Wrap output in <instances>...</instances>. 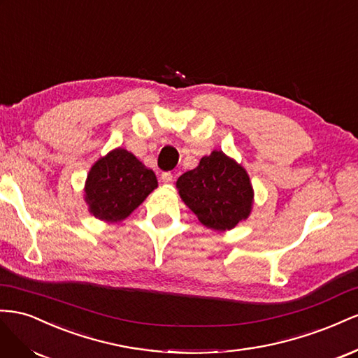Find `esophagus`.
<instances>
[{
  "instance_id": "34e87169",
  "label": "esophagus",
  "mask_w": 358,
  "mask_h": 358,
  "mask_svg": "<svg viewBox=\"0 0 358 358\" xmlns=\"http://www.w3.org/2000/svg\"><path fill=\"white\" fill-rule=\"evenodd\" d=\"M160 178H162L163 182H165V185H171V182L173 181V176L171 172H163Z\"/></svg>"
}]
</instances>
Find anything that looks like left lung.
Masks as SVG:
<instances>
[{
    "label": "left lung",
    "instance_id": "1",
    "mask_svg": "<svg viewBox=\"0 0 358 358\" xmlns=\"http://www.w3.org/2000/svg\"><path fill=\"white\" fill-rule=\"evenodd\" d=\"M181 199L199 222L214 231L232 229L248 219L253 190L248 172L224 156L213 151L199 165L177 180Z\"/></svg>",
    "mask_w": 358,
    "mask_h": 358
}]
</instances>
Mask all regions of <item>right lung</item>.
Instances as JSON below:
<instances>
[{
  "mask_svg": "<svg viewBox=\"0 0 358 358\" xmlns=\"http://www.w3.org/2000/svg\"><path fill=\"white\" fill-rule=\"evenodd\" d=\"M156 187L155 172L127 150L117 148L91 168L85 201L97 219L117 222L126 219Z\"/></svg>",
  "mask_w": 358,
  "mask_h": 358,
  "instance_id": "obj_1",
  "label": "right lung"
}]
</instances>
